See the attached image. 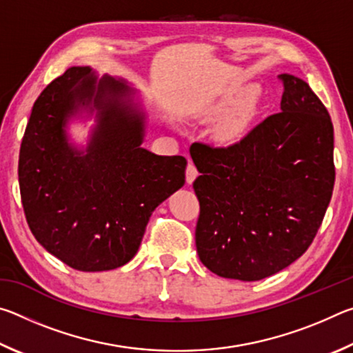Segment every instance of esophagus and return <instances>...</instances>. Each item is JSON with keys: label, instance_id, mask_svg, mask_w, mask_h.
<instances>
[{"label": "esophagus", "instance_id": "34e87169", "mask_svg": "<svg viewBox=\"0 0 353 353\" xmlns=\"http://www.w3.org/2000/svg\"><path fill=\"white\" fill-rule=\"evenodd\" d=\"M185 177H187V183H193L194 179L198 177V170H196L193 162H188L187 171H185Z\"/></svg>", "mask_w": 353, "mask_h": 353}]
</instances>
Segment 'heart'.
I'll use <instances>...</instances> for the list:
<instances>
[{
    "label": "heart",
    "mask_w": 353,
    "mask_h": 353,
    "mask_svg": "<svg viewBox=\"0 0 353 353\" xmlns=\"http://www.w3.org/2000/svg\"><path fill=\"white\" fill-rule=\"evenodd\" d=\"M259 87L249 85L236 94L234 98L223 99L221 103L213 107V110L219 113V115H227V113L236 114L225 118L223 124L218 129V140L224 145H235L240 141L244 134H246L249 126V118H250V107L254 101L259 97Z\"/></svg>",
    "instance_id": "b5f03b06"
}]
</instances>
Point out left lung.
I'll list each match as a JSON object with an SVG mask.
<instances>
[{"instance_id":"1","label":"left lung","mask_w":353,"mask_h":353,"mask_svg":"<svg viewBox=\"0 0 353 353\" xmlns=\"http://www.w3.org/2000/svg\"><path fill=\"white\" fill-rule=\"evenodd\" d=\"M280 79L282 112L229 148H190L201 172L196 249L219 277L255 282L285 270L312 244L330 204V115L301 77Z\"/></svg>"}]
</instances>
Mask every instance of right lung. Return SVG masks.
<instances>
[{"label": "right lung", "instance_id": "add662e5", "mask_svg": "<svg viewBox=\"0 0 353 353\" xmlns=\"http://www.w3.org/2000/svg\"><path fill=\"white\" fill-rule=\"evenodd\" d=\"M121 77L71 67L34 103L19 182L41 246L77 271H110L134 259L155 207L183 187L187 160L141 148L146 112ZM82 111L97 124L85 148L69 141Z\"/></svg>", "mask_w": 353, "mask_h": 353}]
</instances>
